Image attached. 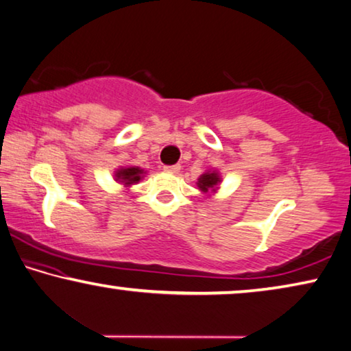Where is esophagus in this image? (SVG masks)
<instances>
[{"instance_id":"1","label":"esophagus","mask_w":351,"mask_h":351,"mask_svg":"<svg viewBox=\"0 0 351 351\" xmlns=\"http://www.w3.org/2000/svg\"><path fill=\"white\" fill-rule=\"evenodd\" d=\"M165 171H170V173H178V171L181 170V165L180 164H175V165H165L164 167Z\"/></svg>"}]
</instances>
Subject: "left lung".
I'll list each match as a JSON object with an SVG mask.
<instances>
[{
  "label": "left lung",
  "mask_w": 351,
  "mask_h": 351,
  "mask_svg": "<svg viewBox=\"0 0 351 351\" xmlns=\"http://www.w3.org/2000/svg\"><path fill=\"white\" fill-rule=\"evenodd\" d=\"M221 182V175L217 173L216 170H211V171H206V173H203L200 178H198V189L202 192H214L217 189V184Z\"/></svg>",
  "instance_id": "8db88e82"
}]
</instances>
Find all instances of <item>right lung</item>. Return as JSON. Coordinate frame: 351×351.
<instances>
[{"label":"right lung","mask_w":351,"mask_h":351,"mask_svg":"<svg viewBox=\"0 0 351 351\" xmlns=\"http://www.w3.org/2000/svg\"><path fill=\"white\" fill-rule=\"evenodd\" d=\"M143 175L145 171L140 169V167H123V169L117 170V173H114V180L121 182V184H124L125 187H129L142 180Z\"/></svg>","instance_id":"add662e5"}]
</instances>
